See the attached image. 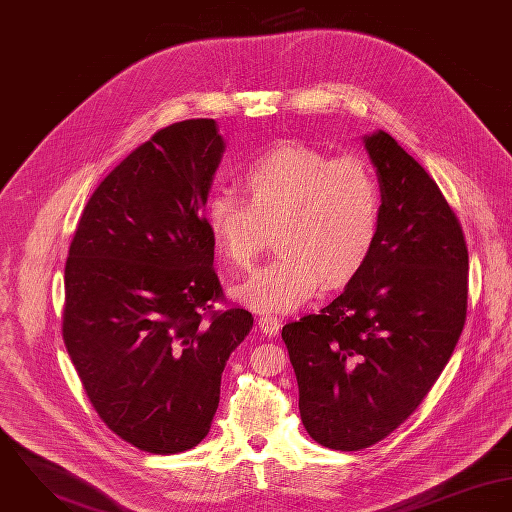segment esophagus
Listing matches in <instances>:
<instances>
[{"label":"esophagus","mask_w":512,"mask_h":512,"mask_svg":"<svg viewBox=\"0 0 512 512\" xmlns=\"http://www.w3.org/2000/svg\"><path fill=\"white\" fill-rule=\"evenodd\" d=\"M259 328L265 336H279L283 322L277 316H261L259 318Z\"/></svg>","instance_id":"esophagus-1"}]
</instances>
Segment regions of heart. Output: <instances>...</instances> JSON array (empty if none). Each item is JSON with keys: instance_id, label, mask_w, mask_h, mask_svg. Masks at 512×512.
Listing matches in <instances>:
<instances>
[{"instance_id": "1", "label": "heart", "mask_w": 512, "mask_h": 512, "mask_svg": "<svg viewBox=\"0 0 512 512\" xmlns=\"http://www.w3.org/2000/svg\"><path fill=\"white\" fill-rule=\"evenodd\" d=\"M243 190L247 198L212 194L206 220L220 253L235 267H249L269 228H277L281 255L235 288L257 312L300 308L322 281H349L373 251L381 192L363 159H332L314 147L284 143L245 169Z\"/></svg>"}]
</instances>
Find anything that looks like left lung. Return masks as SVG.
Listing matches in <instances>:
<instances>
[{"instance_id":"1","label":"left lung","mask_w":512,"mask_h":512,"mask_svg":"<svg viewBox=\"0 0 512 512\" xmlns=\"http://www.w3.org/2000/svg\"><path fill=\"white\" fill-rule=\"evenodd\" d=\"M365 147L383 200L373 251L336 300L283 328L302 424L341 452L381 442L418 408L467 314L469 255L452 206L389 133Z\"/></svg>"}]
</instances>
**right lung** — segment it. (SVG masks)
<instances>
[{
	"label": "right lung",
	"instance_id": "obj_1",
	"mask_svg": "<svg viewBox=\"0 0 512 512\" xmlns=\"http://www.w3.org/2000/svg\"><path fill=\"white\" fill-rule=\"evenodd\" d=\"M224 153L186 119L129 153L90 196L64 267L62 340L104 424L149 454L210 432L229 353L253 316L226 303L204 216Z\"/></svg>",
	"mask_w": 512,
	"mask_h": 512
}]
</instances>
